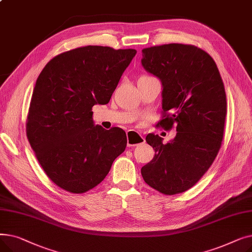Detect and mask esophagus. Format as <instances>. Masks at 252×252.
<instances>
[{
	"mask_svg": "<svg viewBox=\"0 0 252 252\" xmlns=\"http://www.w3.org/2000/svg\"><path fill=\"white\" fill-rule=\"evenodd\" d=\"M126 142H127V147H133V146H138V145L144 144L145 139L140 133H138V131L134 129H129L126 131Z\"/></svg>",
	"mask_w": 252,
	"mask_h": 252,
	"instance_id": "34e87169",
	"label": "esophagus"
}]
</instances>
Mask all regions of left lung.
Masks as SVG:
<instances>
[{"mask_svg":"<svg viewBox=\"0 0 252 252\" xmlns=\"http://www.w3.org/2000/svg\"><path fill=\"white\" fill-rule=\"evenodd\" d=\"M142 66L162 85L163 128L177 127L163 144L149 134L153 159L141 174L153 189L165 195L187 191L213 164L220 148L227 113L226 92L215 60L191 45L167 44L142 50Z\"/></svg>","mask_w":252,"mask_h":252,"instance_id":"obj_1","label":"left lung"}]
</instances>
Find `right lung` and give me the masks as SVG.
I'll return each mask as SVG.
<instances>
[{
	"label": "right lung",
	"instance_id": "1",
	"mask_svg": "<svg viewBox=\"0 0 252 252\" xmlns=\"http://www.w3.org/2000/svg\"><path fill=\"white\" fill-rule=\"evenodd\" d=\"M134 49L86 46L61 53L39 73L26 135L50 180L70 193H85L107 176L126 147V131L95 126L92 107L107 104Z\"/></svg>",
	"mask_w": 252,
	"mask_h": 252
}]
</instances>
